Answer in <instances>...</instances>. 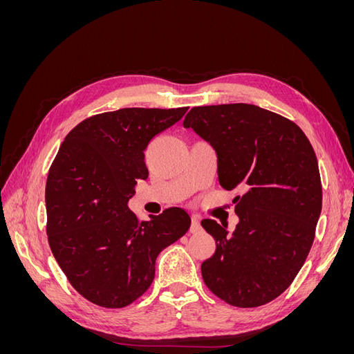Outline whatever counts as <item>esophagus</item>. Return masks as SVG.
I'll return each mask as SVG.
<instances>
[{
	"label": "esophagus",
	"instance_id": "esophagus-1",
	"mask_svg": "<svg viewBox=\"0 0 354 354\" xmlns=\"http://www.w3.org/2000/svg\"><path fill=\"white\" fill-rule=\"evenodd\" d=\"M201 230V224H199V218L198 217H192V224H190V232L192 233H198Z\"/></svg>",
	"mask_w": 354,
	"mask_h": 354
}]
</instances>
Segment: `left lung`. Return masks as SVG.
<instances>
[{
  "label": "left lung",
  "instance_id": "1",
  "mask_svg": "<svg viewBox=\"0 0 354 354\" xmlns=\"http://www.w3.org/2000/svg\"><path fill=\"white\" fill-rule=\"evenodd\" d=\"M217 153L218 183L234 198L239 223L205 218L216 252L201 266L203 282L230 306L270 303L292 283L312 248L322 209L313 146L295 122L255 104L198 106L183 121Z\"/></svg>",
  "mask_w": 354,
  "mask_h": 354
}]
</instances>
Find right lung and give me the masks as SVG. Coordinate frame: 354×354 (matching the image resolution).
<instances>
[{
    "instance_id": "obj_1",
    "label": "right lung",
    "mask_w": 354,
    "mask_h": 354,
    "mask_svg": "<svg viewBox=\"0 0 354 354\" xmlns=\"http://www.w3.org/2000/svg\"><path fill=\"white\" fill-rule=\"evenodd\" d=\"M189 108H124L93 115L65 137L46 185L47 236L71 285L93 304L122 308L155 277L158 254L190 227L178 207L140 221L128 209L149 171L152 138Z\"/></svg>"
}]
</instances>
